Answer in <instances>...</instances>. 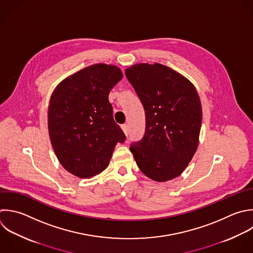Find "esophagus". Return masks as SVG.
Masks as SVG:
<instances>
[{"instance_id":"obj_1","label":"esophagus","mask_w":253,"mask_h":253,"mask_svg":"<svg viewBox=\"0 0 253 253\" xmlns=\"http://www.w3.org/2000/svg\"><path fill=\"white\" fill-rule=\"evenodd\" d=\"M121 127H122V129L124 130L125 134H126V135H127V133H128V127H127V126H126V124H124V125H122V126H121Z\"/></svg>"}]
</instances>
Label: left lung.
<instances>
[{"mask_svg": "<svg viewBox=\"0 0 253 253\" xmlns=\"http://www.w3.org/2000/svg\"><path fill=\"white\" fill-rule=\"evenodd\" d=\"M126 76L145 112L143 137L130 144L138 168L164 182L179 176L194 156L202 123V107L193 84L159 64L139 63Z\"/></svg>", "mask_w": 253, "mask_h": 253, "instance_id": "left-lung-1", "label": "left lung"}]
</instances>
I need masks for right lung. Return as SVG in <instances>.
<instances>
[{
  "label": "right lung",
  "mask_w": 253,
  "mask_h": 253,
  "mask_svg": "<svg viewBox=\"0 0 253 253\" xmlns=\"http://www.w3.org/2000/svg\"><path fill=\"white\" fill-rule=\"evenodd\" d=\"M123 78L114 65L95 64L63 80L52 93L48 130L61 165L80 178H91L109 165L126 135L113 117L109 94Z\"/></svg>",
  "instance_id": "right-lung-1"
}]
</instances>
